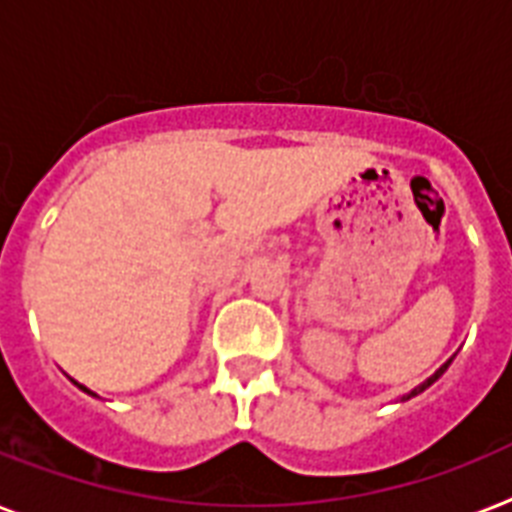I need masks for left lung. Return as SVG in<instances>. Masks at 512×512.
Listing matches in <instances>:
<instances>
[{"mask_svg":"<svg viewBox=\"0 0 512 512\" xmlns=\"http://www.w3.org/2000/svg\"><path fill=\"white\" fill-rule=\"evenodd\" d=\"M450 363H452V357H450V360H447V363H444V365H442V368H439V371H436V373H434V376H429V378H426V381H423V384H421V386H415L413 392H407V394H402V402H407V400H413L415 394H421V392H426V389H429V386H431V384H434L436 378L442 376V373H444V371H447V368H450Z\"/></svg>","mask_w":512,"mask_h":512,"instance_id":"1","label":"left lung"}]
</instances>
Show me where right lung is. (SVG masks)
<instances>
[{
    "mask_svg": "<svg viewBox=\"0 0 512 512\" xmlns=\"http://www.w3.org/2000/svg\"><path fill=\"white\" fill-rule=\"evenodd\" d=\"M78 386H81V384H78ZM81 389H83V392H86V394H91V397H97V394H94V392H89V389H86V386H81Z\"/></svg>",
    "mask_w": 512,
    "mask_h": 512,
    "instance_id": "add662e5",
    "label": "right lung"
}]
</instances>
